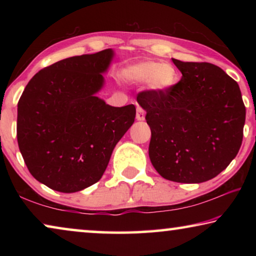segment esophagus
I'll return each instance as SVG.
<instances>
[{
	"label": "esophagus",
	"mask_w": 256,
	"mask_h": 256,
	"mask_svg": "<svg viewBox=\"0 0 256 256\" xmlns=\"http://www.w3.org/2000/svg\"><path fill=\"white\" fill-rule=\"evenodd\" d=\"M146 116V112L142 107L136 106V120H144Z\"/></svg>",
	"instance_id": "1"
}]
</instances>
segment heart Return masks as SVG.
<instances>
[{
    "label": "heart",
    "instance_id": "1",
    "mask_svg": "<svg viewBox=\"0 0 256 256\" xmlns=\"http://www.w3.org/2000/svg\"><path fill=\"white\" fill-rule=\"evenodd\" d=\"M124 76L133 84L148 82L149 88L154 92H166L176 84L178 73L172 64L146 60L128 68Z\"/></svg>",
    "mask_w": 256,
    "mask_h": 256
}]
</instances>
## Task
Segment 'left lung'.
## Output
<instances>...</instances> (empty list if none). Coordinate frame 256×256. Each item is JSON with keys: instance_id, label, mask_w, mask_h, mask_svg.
Masks as SVG:
<instances>
[{"instance_id": "8db88e82", "label": "left lung", "mask_w": 256, "mask_h": 256, "mask_svg": "<svg viewBox=\"0 0 256 256\" xmlns=\"http://www.w3.org/2000/svg\"><path fill=\"white\" fill-rule=\"evenodd\" d=\"M182 79L136 100L151 130L149 157L164 178L202 183L220 174L240 151L246 110L237 82L206 62L172 58Z\"/></svg>"}]
</instances>
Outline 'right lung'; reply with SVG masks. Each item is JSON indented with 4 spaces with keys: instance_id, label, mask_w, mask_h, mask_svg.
Segmentation results:
<instances>
[{
    "instance_id": "1",
    "label": "right lung",
    "mask_w": 256,
    "mask_h": 256,
    "mask_svg": "<svg viewBox=\"0 0 256 256\" xmlns=\"http://www.w3.org/2000/svg\"><path fill=\"white\" fill-rule=\"evenodd\" d=\"M112 50L58 60L36 73L18 102L16 138L38 182L63 193L102 178L136 107H112L96 97Z\"/></svg>"
}]
</instances>
